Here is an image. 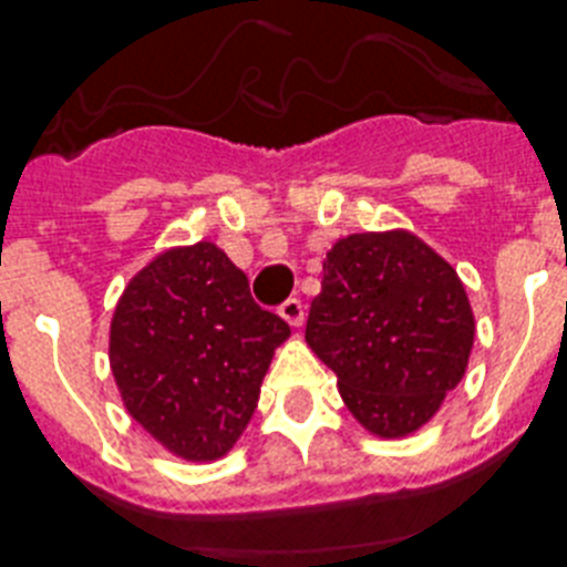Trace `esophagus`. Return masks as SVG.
Masks as SVG:
<instances>
[{"label": "esophagus", "instance_id": "1", "mask_svg": "<svg viewBox=\"0 0 567 567\" xmlns=\"http://www.w3.org/2000/svg\"><path fill=\"white\" fill-rule=\"evenodd\" d=\"M279 317H282L288 326L299 328L302 326V320H306V308H302V302H299L297 297H291V299H285L282 306H279Z\"/></svg>", "mask_w": 567, "mask_h": 567}]
</instances>
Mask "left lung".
<instances>
[{
  "instance_id": "obj_1",
  "label": "left lung",
  "mask_w": 567,
  "mask_h": 567,
  "mask_svg": "<svg viewBox=\"0 0 567 567\" xmlns=\"http://www.w3.org/2000/svg\"><path fill=\"white\" fill-rule=\"evenodd\" d=\"M473 337L458 274L415 233H351L326 254L306 342L372 435L430 423L467 372Z\"/></svg>"
}]
</instances>
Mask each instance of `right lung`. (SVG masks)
Instances as JSON below:
<instances>
[{"label":"right lung","instance_id":"1","mask_svg":"<svg viewBox=\"0 0 567 567\" xmlns=\"http://www.w3.org/2000/svg\"><path fill=\"white\" fill-rule=\"evenodd\" d=\"M291 337L261 311L221 247H169L114 308L109 365L123 406L164 450L216 461L254 417L274 351Z\"/></svg>","mask_w":567,"mask_h":567}]
</instances>
